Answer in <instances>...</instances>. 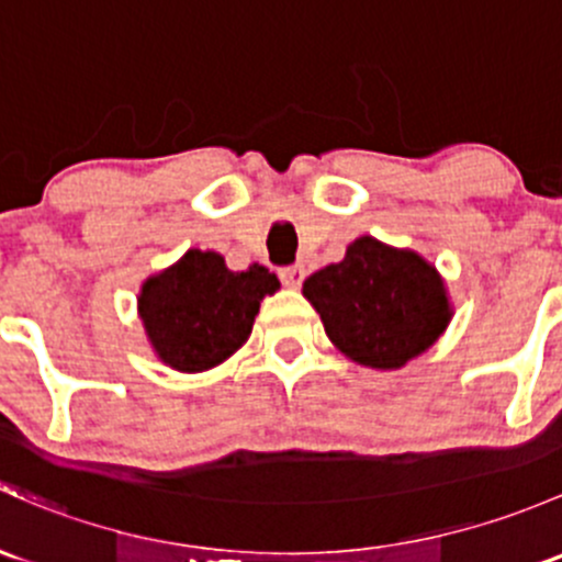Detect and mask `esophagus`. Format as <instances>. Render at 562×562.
Wrapping results in <instances>:
<instances>
[{"instance_id": "esophagus-1", "label": "esophagus", "mask_w": 562, "mask_h": 562, "mask_svg": "<svg viewBox=\"0 0 562 562\" xmlns=\"http://www.w3.org/2000/svg\"><path fill=\"white\" fill-rule=\"evenodd\" d=\"M280 280L285 288H299L304 282V269L301 266H285V269H280Z\"/></svg>"}]
</instances>
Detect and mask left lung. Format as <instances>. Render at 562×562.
I'll return each mask as SVG.
<instances>
[{"mask_svg": "<svg viewBox=\"0 0 562 562\" xmlns=\"http://www.w3.org/2000/svg\"><path fill=\"white\" fill-rule=\"evenodd\" d=\"M330 345L352 363L395 371L439 341L452 321L445 277L409 247L358 236L345 258L301 288Z\"/></svg>", "mask_w": 562, "mask_h": 562, "instance_id": "obj_1", "label": "left lung"}]
</instances>
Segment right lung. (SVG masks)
Segmentation results:
<instances>
[{"label": "right lung", "instance_id": "right-lung-1", "mask_svg": "<svg viewBox=\"0 0 562 562\" xmlns=\"http://www.w3.org/2000/svg\"><path fill=\"white\" fill-rule=\"evenodd\" d=\"M277 291L280 280L266 266L232 271L221 252L191 247L142 282L137 315L164 366L202 374L250 339L261 301Z\"/></svg>", "mask_w": 562, "mask_h": 562}]
</instances>
